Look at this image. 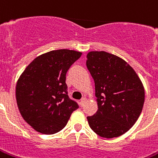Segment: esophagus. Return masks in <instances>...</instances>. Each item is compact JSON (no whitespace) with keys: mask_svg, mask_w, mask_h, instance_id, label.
Masks as SVG:
<instances>
[{"mask_svg":"<svg viewBox=\"0 0 158 158\" xmlns=\"http://www.w3.org/2000/svg\"><path fill=\"white\" fill-rule=\"evenodd\" d=\"M85 101H86V98L84 97L81 98V100H80V106H83L84 105H85Z\"/></svg>","mask_w":158,"mask_h":158,"instance_id":"esophagus-1","label":"esophagus"}]
</instances>
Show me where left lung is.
<instances>
[{"instance_id": "8db88e82", "label": "left lung", "mask_w": 158, "mask_h": 158, "mask_svg": "<svg viewBox=\"0 0 158 158\" xmlns=\"http://www.w3.org/2000/svg\"><path fill=\"white\" fill-rule=\"evenodd\" d=\"M86 66L95 83L98 111L88 124L102 138L123 135L137 122L144 103V88L132 67L120 57L104 51L86 55Z\"/></svg>"}]
</instances>
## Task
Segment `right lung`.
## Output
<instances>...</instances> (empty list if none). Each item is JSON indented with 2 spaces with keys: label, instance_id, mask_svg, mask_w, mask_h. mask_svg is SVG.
<instances>
[{
  "label": "right lung",
  "instance_id": "obj_1",
  "mask_svg": "<svg viewBox=\"0 0 158 158\" xmlns=\"http://www.w3.org/2000/svg\"><path fill=\"white\" fill-rule=\"evenodd\" d=\"M82 52L60 49L36 57L17 80L15 96L23 119L46 135L65 127L78 104L69 98L65 74Z\"/></svg>",
  "mask_w": 158,
  "mask_h": 158
}]
</instances>
